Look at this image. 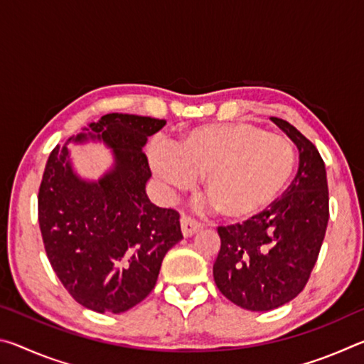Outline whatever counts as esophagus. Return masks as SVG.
I'll return each mask as SVG.
<instances>
[{"mask_svg":"<svg viewBox=\"0 0 364 364\" xmlns=\"http://www.w3.org/2000/svg\"><path fill=\"white\" fill-rule=\"evenodd\" d=\"M202 230V225L199 221H196L194 218L188 217V215H183L181 217V231H183V236L184 237H191L194 236L197 231Z\"/></svg>","mask_w":364,"mask_h":364,"instance_id":"obj_1","label":"esophagus"}]
</instances>
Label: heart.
Listing matches in <instances>:
<instances>
[{"instance_id":"1","label":"heart","mask_w":364,"mask_h":364,"mask_svg":"<svg viewBox=\"0 0 364 364\" xmlns=\"http://www.w3.org/2000/svg\"><path fill=\"white\" fill-rule=\"evenodd\" d=\"M154 173L171 191L204 176V194L225 220L263 213L284 193L295 168L291 141L252 123L196 127L173 146L151 147Z\"/></svg>"}]
</instances>
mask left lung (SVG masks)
<instances>
[{
    "mask_svg": "<svg viewBox=\"0 0 364 364\" xmlns=\"http://www.w3.org/2000/svg\"><path fill=\"white\" fill-rule=\"evenodd\" d=\"M271 120L297 146V175L269 210L242 225L218 226L213 264L220 292L250 311L274 310L304 291L329 221L328 178L315 144L289 122Z\"/></svg>",
    "mask_w": 364,
    "mask_h": 364,
    "instance_id": "8db88e82",
    "label": "left lung"
}]
</instances>
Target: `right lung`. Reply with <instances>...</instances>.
<instances>
[{"mask_svg": "<svg viewBox=\"0 0 364 364\" xmlns=\"http://www.w3.org/2000/svg\"><path fill=\"white\" fill-rule=\"evenodd\" d=\"M165 120L107 114L90 133L69 141L101 139L115 165L96 183L78 178L69 149L49 154L38 191V223L54 273L75 301L97 313H122L156 286L167 252L183 239L180 213L154 205L143 147Z\"/></svg>", "mask_w": 364, "mask_h": 364, "instance_id": "1", "label": "right lung"}]
</instances>
